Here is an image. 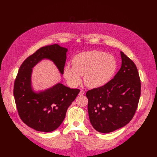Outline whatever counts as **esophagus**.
Returning a JSON list of instances; mask_svg holds the SVG:
<instances>
[{"instance_id":"34e87169","label":"esophagus","mask_w":157,"mask_h":157,"mask_svg":"<svg viewBox=\"0 0 157 157\" xmlns=\"http://www.w3.org/2000/svg\"><path fill=\"white\" fill-rule=\"evenodd\" d=\"M85 91L84 90H81L79 92V95H83L84 94Z\"/></svg>"}]
</instances>
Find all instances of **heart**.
<instances>
[{"mask_svg":"<svg viewBox=\"0 0 157 157\" xmlns=\"http://www.w3.org/2000/svg\"><path fill=\"white\" fill-rule=\"evenodd\" d=\"M73 66L67 64L64 76L71 87H76L84 76L86 84L89 87H99L108 83L114 75L117 63L115 58L99 51H91L76 55Z\"/></svg>","mask_w":157,"mask_h":157,"instance_id":"1","label":"heart"}]
</instances>
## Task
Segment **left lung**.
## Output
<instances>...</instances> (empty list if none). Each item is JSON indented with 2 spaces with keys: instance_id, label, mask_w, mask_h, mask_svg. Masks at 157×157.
Returning a JSON list of instances; mask_svg holds the SVG:
<instances>
[{
  "instance_id": "1",
  "label": "left lung",
  "mask_w": 157,
  "mask_h": 157,
  "mask_svg": "<svg viewBox=\"0 0 157 157\" xmlns=\"http://www.w3.org/2000/svg\"><path fill=\"white\" fill-rule=\"evenodd\" d=\"M122 65L108 83L89 90V120L94 129L109 133L127 125L137 110L141 94V82L137 67L121 52Z\"/></svg>"
}]
</instances>
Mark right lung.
Returning <instances> with one entry per match:
<instances>
[{
    "label": "right lung",
    "instance_id": "right-lung-1",
    "mask_svg": "<svg viewBox=\"0 0 157 157\" xmlns=\"http://www.w3.org/2000/svg\"><path fill=\"white\" fill-rule=\"evenodd\" d=\"M67 51L58 44L39 48L21 64L15 78L13 96L19 117L37 131L50 132L58 128L80 90L59 83L36 94L31 88L32 69L40 60L47 58L52 60L63 74Z\"/></svg>",
    "mask_w": 157,
    "mask_h": 157
}]
</instances>
